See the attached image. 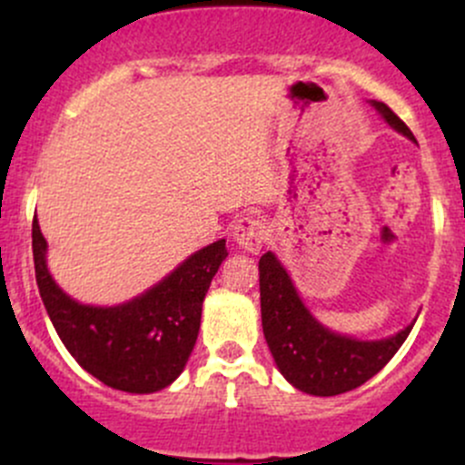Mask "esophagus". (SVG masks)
Wrapping results in <instances>:
<instances>
[{
  "label": "esophagus",
  "instance_id": "obj_1",
  "mask_svg": "<svg viewBox=\"0 0 465 465\" xmlns=\"http://www.w3.org/2000/svg\"><path fill=\"white\" fill-rule=\"evenodd\" d=\"M233 241L245 252L256 254L262 247V241H265V224L259 218L236 220V224H233Z\"/></svg>",
  "mask_w": 465,
  "mask_h": 465
}]
</instances>
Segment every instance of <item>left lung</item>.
<instances>
[{"label":"left lung","instance_id":"obj_1","mask_svg":"<svg viewBox=\"0 0 465 465\" xmlns=\"http://www.w3.org/2000/svg\"><path fill=\"white\" fill-rule=\"evenodd\" d=\"M382 119L414 139L411 130L384 103L371 101ZM261 320L276 367L292 387L311 396H337L373 378L396 355L411 326L387 340L362 341L328 331L303 306L292 279L272 252L259 261Z\"/></svg>","mask_w":465,"mask_h":465}]
</instances>
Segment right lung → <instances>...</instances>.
I'll return each mask as SVG.
<instances>
[{
  "instance_id": "1",
  "label": "right lung",
  "mask_w": 465,
  "mask_h": 465,
  "mask_svg": "<svg viewBox=\"0 0 465 465\" xmlns=\"http://www.w3.org/2000/svg\"><path fill=\"white\" fill-rule=\"evenodd\" d=\"M224 259L223 238L191 254L133 302L85 306L51 279L46 241L33 218L35 281L49 320L76 362L119 391H159L184 371L198 340L204 294Z\"/></svg>"
}]
</instances>
